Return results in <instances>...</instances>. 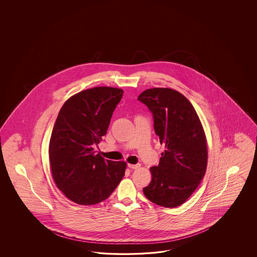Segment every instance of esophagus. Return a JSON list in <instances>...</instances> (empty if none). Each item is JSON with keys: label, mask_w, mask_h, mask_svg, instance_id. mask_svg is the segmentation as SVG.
I'll return each instance as SVG.
<instances>
[{"label": "esophagus", "mask_w": 257, "mask_h": 257, "mask_svg": "<svg viewBox=\"0 0 257 257\" xmlns=\"http://www.w3.org/2000/svg\"><path fill=\"white\" fill-rule=\"evenodd\" d=\"M128 167L132 170H137L140 167V164H128Z\"/></svg>", "instance_id": "esophagus-1"}]
</instances>
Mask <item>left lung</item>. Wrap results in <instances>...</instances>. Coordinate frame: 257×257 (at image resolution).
<instances>
[{"instance_id":"1","label":"left lung","mask_w":257,"mask_h":257,"mask_svg":"<svg viewBox=\"0 0 257 257\" xmlns=\"http://www.w3.org/2000/svg\"><path fill=\"white\" fill-rule=\"evenodd\" d=\"M139 101L148 107L165 153L151 168L152 181L143 188L151 202L164 207L183 204L202 181L207 165V145L202 123L190 101L171 88H150Z\"/></svg>"}]
</instances>
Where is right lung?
Masks as SVG:
<instances>
[{"mask_svg": "<svg viewBox=\"0 0 257 257\" xmlns=\"http://www.w3.org/2000/svg\"><path fill=\"white\" fill-rule=\"evenodd\" d=\"M123 90L109 86L86 89L63 104L50 139L53 178L70 201L91 205L108 198L124 176L126 163L96 154Z\"/></svg>", "mask_w": 257, "mask_h": 257, "instance_id": "right-lung-1", "label": "right lung"}]
</instances>
